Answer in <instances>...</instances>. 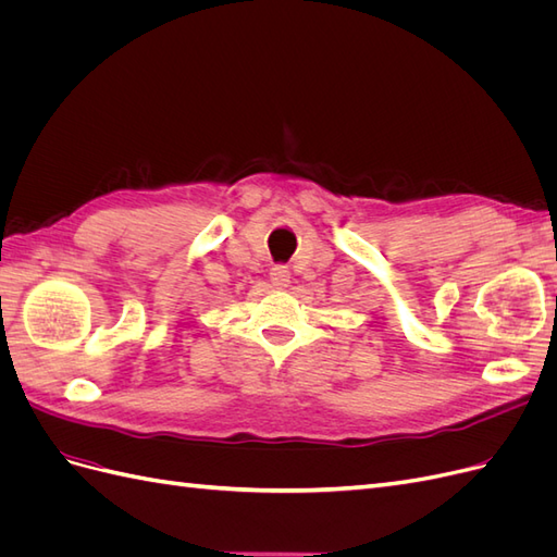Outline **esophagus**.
I'll list each match as a JSON object with an SVG mask.
<instances>
[{"label": "esophagus", "mask_w": 557, "mask_h": 557, "mask_svg": "<svg viewBox=\"0 0 557 557\" xmlns=\"http://www.w3.org/2000/svg\"><path fill=\"white\" fill-rule=\"evenodd\" d=\"M269 278H272L274 288H288L290 269L283 267V264H276V267H272V272H269Z\"/></svg>", "instance_id": "1"}]
</instances>
